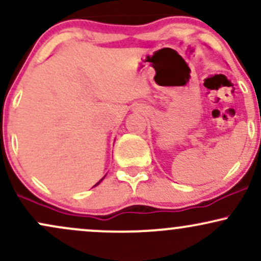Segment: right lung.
I'll use <instances>...</instances> for the list:
<instances>
[{
  "label": "right lung",
  "instance_id": "1",
  "mask_svg": "<svg viewBox=\"0 0 261 261\" xmlns=\"http://www.w3.org/2000/svg\"><path fill=\"white\" fill-rule=\"evenodd\" d=\"M99 182H100V181H98V182H97V184H95V185H98V184H99Z\"/></svg>",
  "mask_w": 261,
  "mask_h": 261
}]
</instances>
